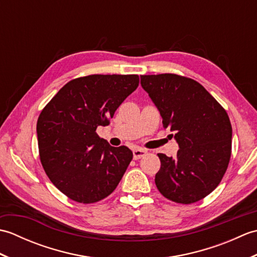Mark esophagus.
I'll list each match as a JSON object with an SVG mask.
<instances>
[{
  "label": "esophagus",
  "mask_w": 257,
  "mask_h": 257,
  "mask_svg": "<svg viewBox=\"0 0 257 257\" xmlns=\"http://www.w3.org/2000/svg\"><path fill=\"white\" fill-rule=\"evenodd\" d=\"M134 159L135 160H139L141 158H144L147 155V151L144 149H135L134 151Z\"/></svg>",
  "instance_id": "esophagus-1"
}]
</instances>
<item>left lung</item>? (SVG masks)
<instances>
[{"mask_svg": "<svg viewBox=\"0 0 257 257\" xmlns=\"http://www.w3.org/2000/svg\"><path fill=\"white\" fill-rule=\"evenodd\" d=\"M141 86L170 127L180 149L176 158L158 154L155 182L170 201L191 204L220 184L232 152L227 112L198 81L177 74L143 75Z\"/></svg>", "mask_w": 257, "mask_h": 257, "instance_id": "obj_1", "label": "left lung"}]
</instances>
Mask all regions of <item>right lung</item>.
<instances>
[{
	"label": "right lung",
	"mask_w": 257,
	"mask_h": 257,
	"mask_svg": "<svg viewBox=\"0 0 257 257\" xmlns=\"http://www.w3.org/2000/svg\"><path fill=\"white\" fill-rule=\"evenodd\" d=\"M139 86L138 75H88L63 86L43 108L36 132L40 159L52 183L70 200L90 204L113 192L133 160L125 146L97 135Z\"/></svg>",
	"instance_id": "right-lung-1"
}]
</instances>
